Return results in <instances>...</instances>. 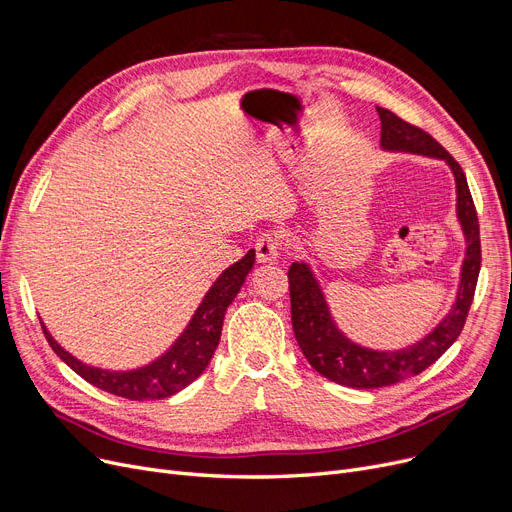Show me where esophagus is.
<instances>
[{
    "instance_id": "1",
    "label": "esophagus",
    "mask_w": 512,
    "mask_h": 512,
    "mask_svg": "<svg viewBox=\"0 0 512 512\" xmlns=\"http://www.w3.org/2000/svg\"><path fill=\"white\" fill-rule=\"evenodd\" d=\"M255 249H257L259 263H274L280 257V251H282L280 236L274 234V232L261 234L255 242Z\"/></svg>"
}]
</instances>
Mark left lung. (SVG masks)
Masks as SVG:
<instances>
[{
	"instance_id": "8db88e82",
	"label": "left lung",
	"mask_w": 512,
	"mask_h": 512,
	"mask_svg": "<svg viewBox=\"0 0 512 512\" xmlns=\"http://www.w3.org/2000/svg\"><path fill=\"white\" fill-rule=\"evenodd\" d=\"M378 114L382 122V151L434 157L442 159L450 168L456 188V220L465 236V259L461 265L459 288H456V297L448 313L421 340L394 348V351L369 348L348 338L336 324L313 267L303 259L288 267L292 330L303 355L324 378L359 390L384 388L407 380L436 363L448 351L465 326L481 267L479 224L463 168L421 128L400 120L384 107H378Z\"/></svg>"
}]
</instances>
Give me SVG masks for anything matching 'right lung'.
Segmentation results:
<instances>
[{
  "mask_svg": "<svg viewBox=\"0 0 512 512\" xmlns=\"http://www.w3.org/2000/svg\"><path fill=\"white\" fill-rule=\"evenodd\" d=\"M253 265L255 249H251L240 261L226 267L220 278L205 292V297L195 309L191 321H188L186 328L172 342L168 351L137 369H101L80 361L49 334L47 326L41 321L43 334L53 348V353L95 388L128 400L168 398L195 382L209 365L222 336L226 309L236 299V294L251 274Z\"/></svg>",
  "mask_w": 512,
  "mask_h": 512,
  "instance_id": "add662e5",
  "label": "right lung"
}]
</instances>
